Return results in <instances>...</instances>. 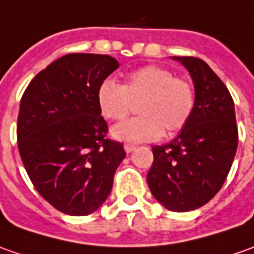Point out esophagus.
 I'll return each mask as SVG.
<instances>
[{"instance_id": "esophagus-1", "label": "esophagus", "mask_w": 254, "mask_h": 254, "mask_svg": "<svg viewBox=\"0 0 254 254\" xmlns=\"http://www.w3.org/2000/svg\"><path fill=\"white\" fill-rule=\"evenodd\" d=\"M124 149H125V151H127V153H132V151L136 149V146H134V144H129V143H127V144L124 146Z\"/></svg>"}]
</instances>
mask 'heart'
Returning a JSON list of instances; mask_svg holds the SVG:
<instances>
[{
  "label": "heart",
  "mask_w": 254,
  "mask_h": 254,
  "mask_svg": "<svg viewBox=\"0 0 254 254\" xmlns=\"http://www.w3.org/2000/svg\"><path fill=\"white\" fill-rule=\"evenodd\" d=\"M100 113L107 120H124L139 103L140 117L121 122L111 130L114 139L127 143L157 140L163 129L175 133L185 127L194 108V90L190 82L175 77L170 69L147 65L127 73L125 83L103 80L97 89Z\"/></svg>",
  "instance_id": "heart-1"
}]
</instances>
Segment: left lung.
<instances>
[{
	"label": "left lung",
	"instance_id": "1",
	"mask_svg": "<svg viewBox=\"0 0 254 254\" xmlns=\"http://www.w3.org/2000/svg\"><path fill=\"white\" fill-rule=\"evenodd\" d=\"M172 60L192 77L194 108L174 140L151 147L147 184L160 204L185 213L204 206L221 189L238 149V127L234 100L213 69L194 57Z\"/></svg>",
	"mask_w": 254,
	"mask_h": 254
}]
</instances>
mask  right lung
<instances>
[{
  "mask_svg": "<svg viewBox=\"0 0 254 254\" xmlns=\"http://www.w3.org/2000/svg\"><path fill=\"white\" fill-rule=\"evenodd\" d=\"M118 68L110 55H64L36 75L20 100L19 154L36 190L61 213L87 215L103 206L127 156L121 143L105 139L96 97Z\"/></svg>",
  "mask_w": 254,
  "mask_h": 254,
  "instance_id": "right-lung-1",
  "label": "right lung"
}]
</instances>
